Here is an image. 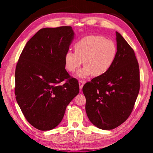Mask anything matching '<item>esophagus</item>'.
Instances as JSON below:
<instances>
[{"mask_svg": "<svg viewBox=\"0 0 153 153\" xmlns=\"http://www.w3.org/2000/svg\"><path fill=\"white\" fill-rule=\"evenodd\" d=\"M84 84V82L82 81V80H79V89L82 90L83 86Z\"/></svg>", "mask_w": 153, "mask_h": 153, "instance_id": "1", "label": "esophagus"}]
</instances>
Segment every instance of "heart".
I'll return each instance as SVG.
<instances>
[{
	"instance_id": "1",
	"label": "heart",
	"mask_w": 153,
	"mask_h": 153,
	"mask_svg": "<svg viewBox=\"0 0 153 153\" xmlns=\"http://www.w3.org/2000/svg\"><path fill=\"white\" fill-rule=\"evenodd\" d=\"M75 52L67 51L64 56L65 69L74 73L81 65L84 68L77 76L85 77H99L105 75L112 67L117 56V46L112 40L104 36L90 35L77 40L74 45Z\"/></svg>"
}]
</instances>
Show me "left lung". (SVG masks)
<instances>
[{"label": "left lung", "mask_w": 153, "mask_h": 153, "mask_svg": "<svg viewBox=\"0 0 153 153\" xmlns=\"http://www.w3.org/2000/svg\"><path fill=\"white\" fill-rule=\"evenodd\" d=\"M117 56L109 71L83 86L86 111L91 123L108 130L127 120L140 90V70L134 51L116 32Z\"/></svg>", "instance_id": "8db88e82"}]
</instances>
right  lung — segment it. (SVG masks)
<instances>
[{
  "mask_svg": "<svg viewBox=\"0 0 153 153\" xmlns=\"http://www.w3.org/2000/svg\"><path fill=\"white\" fill-rule=\"evenodd\" d=\"M74 37L71 26L42 28L26 43L18 60L15 98L27 121L39 130L57 126L79 93L78 82L65 69L64 56Z\"/></svg>",
  "mask_w": 153,
  "mask_h": 153,
  "instance_id": "obj_1",
  "label": "right lung"
}]
</instances>
